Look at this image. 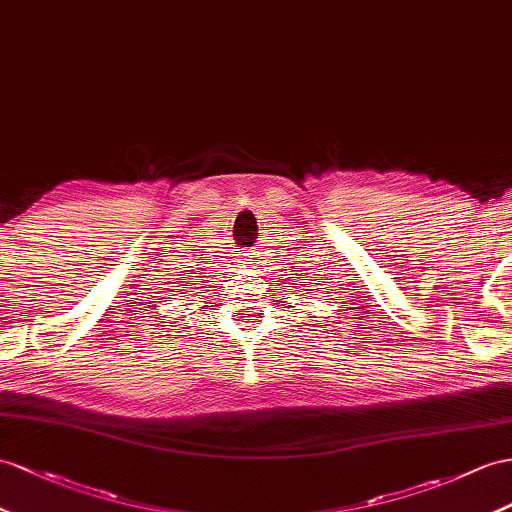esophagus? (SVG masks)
<instances>
[{
    "instance_id": "34e87169",
    "label": "esophagus",
    "mask_w": 512,
    "mask_h": 512,
    "mask_svg": "<svg viewBox=\"0 0 512 512\" xmlns=\"http://www.w3.org/2000/svg\"><path fill=\"white\" fill-rule=\"evenodd\" d=\"M241 263H243L247 269H256V265H258V254H243V256H241Z\"/></svg>"
}]
</instances>
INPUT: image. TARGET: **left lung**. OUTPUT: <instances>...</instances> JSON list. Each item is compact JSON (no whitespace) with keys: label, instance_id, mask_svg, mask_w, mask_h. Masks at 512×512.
<instances>
[{"label":"left lung","instance_id":"8db88e82","mask_svg":"<svg viewBox=\"0 0 512 512\" xmlns=\"http://www.w3.org/2000/svg\"><path fill=\"white\" fill-rule=\"evenodd\" d=\"M310 284H317V282H310ZM308 291H310V289H308ZM313 291H315V289H313Z\"/></svg>","mask_w":512,"mask_h":512}]
</instances>
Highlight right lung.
Returning <instances> with one entry per match:
<instances>
[{
  "instance_id": "1",
  "label": "right lung",
  "mask_w": 512,
  "mask_h": 512,
  "mask_svg": "<svg viewBox=\"0 0 512 512\" xmlns=\"http://www.w3.org/2000/svg\"><path fill=\"white\" fill-rule=\"evenodd\" d=\"M193 282H186V284H182V291H186V289H189V286H191ZM186 293H191V291H186Z\"/></svg>"
}]
</instances>
